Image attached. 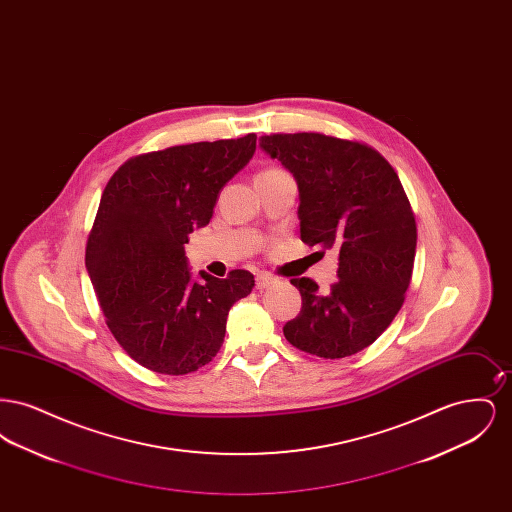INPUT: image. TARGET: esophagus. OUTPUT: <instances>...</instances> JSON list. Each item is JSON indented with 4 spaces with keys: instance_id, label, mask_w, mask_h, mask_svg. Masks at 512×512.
I'll return each mask as SVG.
<instances>
[{
    "instance_id": "esophagus-1",
    "label": "esophagus",
    "mask_w": 512,
    "mask_h": 512,
    "mask_svg": "<svg viewBox=\"0 0 512 512\" xmlns=\"http://www.w3.org/2000/svg\"><path fill=\"white\" fill-rule=\"evenodd\" d=\"M272 284H276V280H274L272 276H268V274H257V278H255L257 290H265V288L272 286Z\"/></svg>"
}]
</instances>
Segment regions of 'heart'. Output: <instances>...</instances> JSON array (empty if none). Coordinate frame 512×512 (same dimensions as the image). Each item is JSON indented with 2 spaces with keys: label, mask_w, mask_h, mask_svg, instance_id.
Wrapping results in <instances>:
<instances>
[{
  "label": "heart",
  "mask_w": 512,
  "mask_h": 512,
  "mask_svg": "<svg viewBox=\"0 0 512 512\" xmlns=\"http://www.w3.org/2000/svg\"><path fill=\"white\" fill-rule=\"evenodd\" d=\"M274 172H280V169H274V167H270V169H265V171L259 172L257 176H265V174H274Z\"/></svg>",
  "instance_id": "obj_1"
}]
</instances>
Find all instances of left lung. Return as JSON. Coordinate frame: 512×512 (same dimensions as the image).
<instances>
[{
    "label": "left lung",
    "mask_w": 512,
    "mask_h": 512,
    "mask_svg": "<svg viewBox=\"0 0 512 512\" xmlns=\"http://www.w3.org/2000/svg\"><path fill=\"white\" fill-rule=\"evenodd\" d=\"M259 146L297 182L301 240L340 253L328 292L311 278H292L301 311L284 336L324 359L355 355L390 326L411 284L416 222L401 180L361 142L297 132L261 136Z\"/></svg>",
    "instance_id": "obj_1"
}]
</instances>
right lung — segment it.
I'll return each instance as SVG.
<instances>
[{
	"mask_svg": "<svg viewBox=\"0 0 512 512\" xmlns=\"http://www.w3.org/2000/svg\"><path fill=\"white\" fill-rule=\"evenodd\" d=\"M255 146L247 134L136 155L103 190L86 268L111 334L153 372L182 376L213 361L230 307L255 286L242 268L224 280L201 270L195 282L184 251Z\"/></svg>",
	"mask_w": 512,
	"mask_h": 512,
	"instance_id": "1",
	"label": "right lung"
}]
</instances>
